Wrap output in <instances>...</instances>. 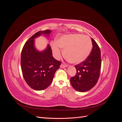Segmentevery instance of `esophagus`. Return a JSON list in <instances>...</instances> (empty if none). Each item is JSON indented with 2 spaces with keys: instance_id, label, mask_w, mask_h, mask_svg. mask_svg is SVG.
Returning a JSON list of instances; mask_svg holds the SVG:
<instances>
[{
  "instance_id": "34e87169",
  "label": "esophagus",
  "mask_w": 122,
  "mask_h": 122,
  "mask_svg": "<svg viewBox=\"0 0 122 122\" xmlns=\"http://www.w3.org/2000/svg\"><path fill=\"white\" fill-rule=\"evenodd\" d=\"M67 67V65H64V64H61V65L60 66V67L61 68H65Z\"/></svg>"
}]
</instances>
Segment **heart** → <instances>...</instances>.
Instances as JSON below:
<instances>
[{"label":"heart","instance_id":"b5f03b06","mask_svg":"<svg viewBox=\"0 0 122 122\" xmlns=\"http://www.w3.org/2000/svg\"><path fill=\"white\" fill-rule=\"evenodd\" d=\"M61 48L65 49V56L70 62L79 64L89 56L92 42L89 36H86L77 34L67 35L51 43V48L56 58L60 57L61 55Z\"/></svg>","mask_w":122,"mask_h":122}]
</instances>
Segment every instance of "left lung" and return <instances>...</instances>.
Returning <instances> with one entry per match:
<instances>
[{
    "instance_id": "8db88e82",
    "label": "left lung",
    "mask_w": 122,
    "mask_h": 122,
    "mask_svg": "<svg viewBox=\"0 0 122 122\" xmlns=\"http://www.w3.org/2000/svg\"><path fill=\"white\" fill-rule=\"evenodd\" d=\"M93 49L84 61L76 65V74L70 78L72 87L78 92L90 90L96 84L101 67V51L97 43L92 38Z\"/></svg>"
}]
</instances>
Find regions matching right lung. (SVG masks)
Listing matches in <instances>:
<instances>
[{"label":"right lung","instance_id":"right-lung-1","mask_svg":"<svg viewBox=\"0 0 122 122\" xmlns=\"http://www.w3.org/2000/svg\"><path fill=\"white\" fill-rule=\"evenodd\" d=\"M50 30L39 31L27 41L21 52V66L26 82L32 89L41 91L52 82L54 74L60 68V61L53 57L50 46L39 51L35 46V39L41 35L49 36Z\"/></svg>","mask_w":122,"mask_h":122}]
</instances>
